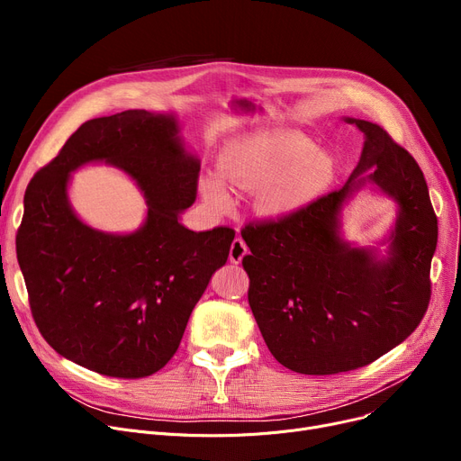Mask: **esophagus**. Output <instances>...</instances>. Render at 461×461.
Wrapping results in <instances>:
<instances>
[{"label":"esophagus","instance_id":"obj_1","mask_svg":"<svg viewBox=\"0 0 461 461\" xmlns=\"http://www.w3.org/2000/svg\"><path fill=\"white\" fill-rule=\"evenodd\" d=\"M247 254H249V249L245 245V240L240 237H235L233 243H231V249H230V261L231 263H240Z\"/></svg>","mask_w":461,"mask_h":461}]
</instances>
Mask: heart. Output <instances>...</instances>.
I'll use <instances>...</instances> for the list:
<instances>
[{"instance_id":"heart-1","label":"heart","mask_w":461,"mask_h":461,"mask_svg":"<svg viewBox=\"0 0 461 461\" xmlns=\"http://www.w3.org/2000/svg\"><path fill=\"white\" fill-rule=\"evenodd\" d=\"M218 172L237 188L256 190L254 207L265 218H284L323 194L336 176V160L297 132L245 136L228 143ZM222 178V179H223ZM221 179V180H222ZM218 176L200 179V194L216 211L231 209V194Z\"/></svg>"}]
</instances>
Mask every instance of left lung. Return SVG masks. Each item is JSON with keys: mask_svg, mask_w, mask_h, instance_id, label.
Wrapping results in <instances>:
<instances>
[{"mask_svg": "<svg viewBox=\"0 0 461 461\" xmlns=\"http://www.w3.org/2000/svg\"><path fill=\"white\" fill-rule=\"evenodd\" d=\"M344 121L365 134L348 183L276 222L240 231L252 252L243 267L263 340L282 366L306 375L357 370L389 353L419 327L431 295L438 216L422 169L379 125ZM366 182L399 205L386 257L339 235L343 205Z\"/></svg>", "mask_w": 461, "mask_h": 461, "instance_id": "8db88e82", "label": "left lung"}]
</instances>
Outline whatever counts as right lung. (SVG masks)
Returning <instances> with one entry per match:
<instances>
[{
    "label": "right lung",
    "mask_w": 461,
    "mask_h": 461,
    "mask_svg": "<svg viewBox=\"0 0 461 461\" xmlns=\"http://www.w3.org/2000/svg\"><path fill=\"white\" fill-rule=\"evenodd\" d=\"M104 161L144 192L149 214L132 234L82 223L68 202L69 174ZM200 160L174 113L127 110L84 123L41 167L23 196L16 256L33 320L59 355L123 379L158 372L177 351L188 318L235 231H192L179 216L196 200Z\"/></svg>",
    "instance_id": "1"
}]
</instances>
